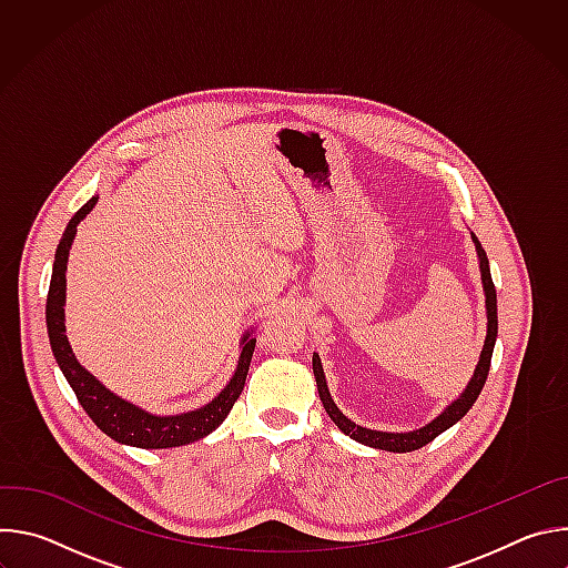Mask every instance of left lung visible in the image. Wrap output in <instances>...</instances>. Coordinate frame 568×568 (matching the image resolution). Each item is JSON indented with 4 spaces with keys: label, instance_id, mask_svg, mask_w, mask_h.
<instances>
[{
    "label": "left lung",
    "instance_id": "1",
    "mask_svg": "<svg viewBox=\"0 0 568 568\" xmlns=\"http://www.w3.org/2000/svg\"><path fill=\"white\" fill-rule=\"evenodd\" d=\"M474 245L478 252V261H480V278H483V290H485V307H488V337H485V346L478 359V366L474 371V377L469 379L467 388L460 393V397L456 402H452L449 407L427 427L409 432V434H386V432H373L366 427H359L355 423H351L339 409L337 404L331 397L328 384H326V375H323L321 368V359L314 353L312 355V368H314V377H316V388H318V397L323 409L328 412L331 420L351 438H355L362 445L375 447V449H386V452H414L425 447L427 443H432L436 436H440L445 429H449L452 425H456L469 409L471 404L476 402L485 379H488L490 373V362H493V351H495V342H497V331H499V321H497V290L493 283V274H490V263L488 256H485V250L480 247V242L474 235Z\"/></svg>",
    "mask_w": 568,
    "mask_h": 568
}]
</instances>
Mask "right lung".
<instances>
[{"mask_svg": "<svg viewBox=\"0 0 568 568\" xmlns=\"http://www.w3.org/2000/svg\"><path fill=\"white\" fill-rule=\"evenodd\" d=\"M99 197H92L85 206H80L75 215L69 220L60 245L55 250L53 261V274L51 285L47 294V333L51 342L53 357L67 377L69 386L73 388L78 402L83 404L88 416L94 420V425L105 432L110 438L123 445L141 447V449H166V447H180L193 440H200L215 432L222 420L233 409L235 399L240 397L242 388H245V379L250 373L252 355L256 348V339L245 335L242 337V353L235 368V375L226 384V388L209 402L206 407L197 412H189L182 416H152L141 412L134 404L116 397L110 393L94 375H90L83 366H80L71 353V346L64 335V272H67V256L69 247L75 235L78 222L83 220L97 204Z\"/></svg>", "mask_w": 568, "mask_h": 568, "instance_id": "obj_1", "label": "right lung"}]
</instances>
